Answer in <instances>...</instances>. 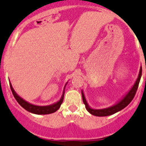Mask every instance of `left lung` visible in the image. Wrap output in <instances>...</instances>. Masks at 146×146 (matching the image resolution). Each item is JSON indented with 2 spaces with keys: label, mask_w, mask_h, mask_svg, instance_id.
I'll return each instance as SVG.
<instances>
[{
  "label": "left lung",
  "mask_w": 146,
  "mask_h": 146,
  "mask_svg": "<svg viewBox=\"0 0 146 146\" xmlns=\"http://www.w3.org/2000/svg\"><path fill=\"white\" fill-rule=\"evenodd\" d=\"M141 75H142V68L141 67L139 71V74H138V78L135 80V83H134L133 86H132L131 89H130L129 91L119 100V101L117 102L115 104H114L113 106H111V107L106 108L103 109H94L92 108L89 106L87 100H86V97H85V95L83 93V90H81L82 93V98H83V101L84 103L85 106H86V108L90 114L93 115H96V116H108V115H111L115 113L118 112V111H121L124 108L126 107L131 101L133 99L134 96H135V93L137 91V89H138V84H139L140 80H141Z\"/></svg>",
  "instance_id": "8db88e82"
}]
</instances>
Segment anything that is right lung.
<instances>
[{"mask_svg": "<svg viewBox=\"0 0 146 146\" xmlns=\"http://www.w3.org/2000/svg\"><path fill=\"white\" fill-rule=\"evenodd\" d=\"M68 82L66 83L64 86V88H63V94H62L61 98H60V100L58 101H57L56 103H53L51 105H49V106H36V105L31 104V103H28L26 100H24L23 98H22L21 97H20L15 91L14 90L13 88L12 85H11V82H10V87H11V90H12V93L13 96L15 97V100H17L18 103L25 110L28 111V112L31 113L37 114V115H46V114H50L56 112V111H58L59 109V108L60 107V105L62 104L63 100V97H64V93H65V88H66V85H67Z\"/></svg>", "mask_w": 146, "mask_h": 146, "instance_id": "add662e5", "label": "right lung"}]
</instances>
